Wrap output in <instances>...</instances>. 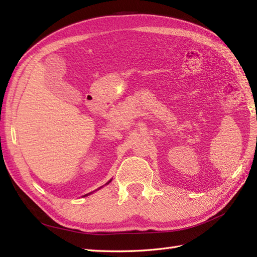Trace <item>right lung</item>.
<instances>
[{"label": "right lung", "mask_w": 257, "mask_h": 257, "mask_svg": "<svg viewBox=\"0 0 257 257\" xmlns=\"http://www.w3.org/2000/svg\"><path fill=\"white\" fill-rule=\"evenodd\" d=\"M109 182H110V181H109ZM86 195H88V194H86Z\"/></svg>", "instance_id": "1"}]
</instances>
